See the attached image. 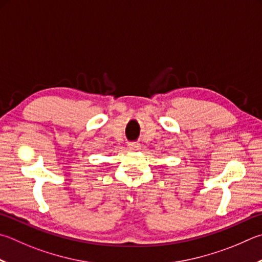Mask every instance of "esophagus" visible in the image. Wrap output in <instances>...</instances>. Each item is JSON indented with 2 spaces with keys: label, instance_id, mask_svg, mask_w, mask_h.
Wrapping results in <instances>:
<instances>
[{
  "label": "esophagus",
  "instance_id": "obj_1",
  "mask_svg": "<svg viewBox=\"0 0 262 262\" xmlns=\"http://www.w3.org/2000/svg\"><path fill=\"white\" fill-rule=\"evenodd\" d=\"M128 147H129L130 151H137V150H140L141 145L139 143H129L128 144Z\"/></svg>",
  "mask_w": 262,
  "mask_h": 262
}]
</instances>
